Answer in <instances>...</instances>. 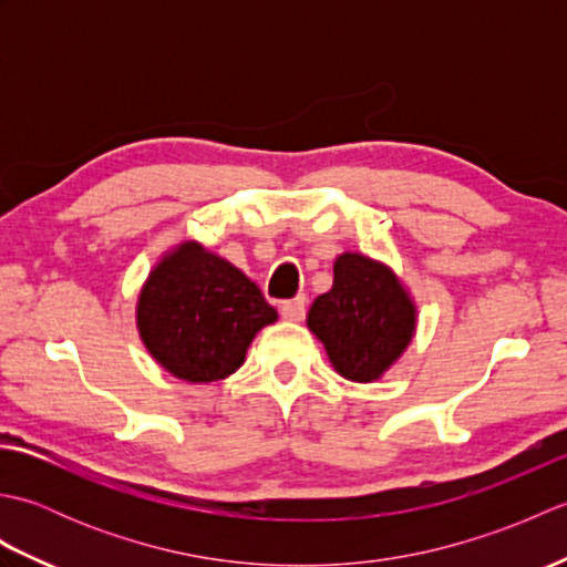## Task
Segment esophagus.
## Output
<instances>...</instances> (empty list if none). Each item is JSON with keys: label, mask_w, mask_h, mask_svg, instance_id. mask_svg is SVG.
Instances as JSON below:
<instances>
[{"label": "esophagus", "mask_w": 567, "mask_h": 567, "mask_svg": "<svg viewBox=\"0 0 567 567\" xmlns=\"http://www.w3.org/2000/svg\"><path fill=\"white\" fill-rule=\"evenodd\" d=\"M305 307H307V299L305 297L287 299V302L280 305V315L287 321H302L305 319Z\"/></svg>", "instance_id": "34e87169"}]
</instances>
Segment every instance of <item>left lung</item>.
<instances>
[{
	"mask_svg": "<svg viewBox=\"0 0 567 567\" xmlns=\"http://www.w3.org/2000/svg\"><path fill=\"white\" fill-rule=\"evenodd\" d=\"M307 327L341 378L375 382L412 343L416 305L388 262L346 250L333 260V287L315 299Z\"/></svg>",
	"mask_w": 567,
	"mask_h": 567,
	"instance_id": "8db88e82",
	"label": "left lung"
}]
</instances>
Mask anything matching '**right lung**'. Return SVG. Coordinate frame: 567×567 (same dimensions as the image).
Wrapping results in <instances>:
<instances>
[{"label": "right lung", "mask_w": 567, "mask_h": 567, "mask_svg": "<svg viewBox=\"0 0 567 567\" xmlns=\"http://www.w3.org/2000/svg\"><path fill=\"white\" fill-rule=\"evenodd\" d=\"M275 321L258 285L197 240L163 252L136 302L146 351L171 375L195 384L234 375L256 333Z\"/></svg>", "instance_id": "obj_1"}]
</instances>
